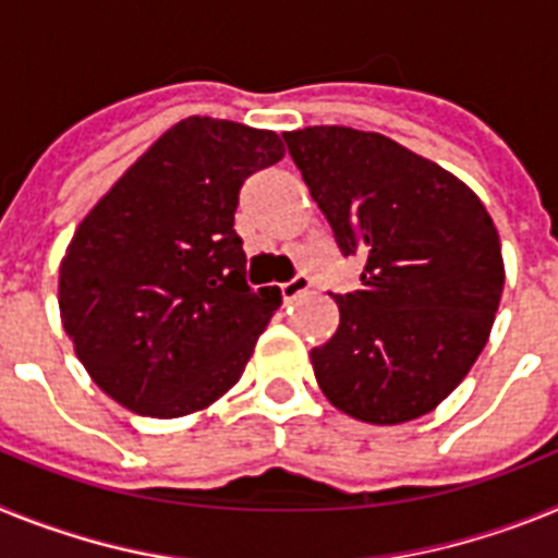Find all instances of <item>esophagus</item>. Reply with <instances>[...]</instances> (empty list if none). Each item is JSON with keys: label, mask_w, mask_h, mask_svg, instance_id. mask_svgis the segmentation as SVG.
Here are the masks:
<instances>
[{"label": "esophagus", "mask_w": 558, "mask_h": 558, "mask_svg": "<svg viewBox=\"0 0 558 558\" xmlns=\"http://www.w3.org/2000/svg\"><path fill=\"white\" fill-rule=\"evenodd\" d=\"M310 276H304V274H299V276H293V279H290V282H284V284H279V290H282V302L284 304H290L293 302V299H299V295H304L310 290Z\"/></svg>", "instance_id": "obj_1"}]
</instances>
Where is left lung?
I'll return each mask as SVG.
<instances>
[{
  "label": "left lung",
  "mask_w": 558,
  "mask_h": 558,
  "mask_svg": "<svg viewBox=\"0 0 558 558\" xmlns=\"http://www.w3.org/2000/svg\"><path fill=\"white\" fill-rule=\"evenodd\" d=\"M290 159L360 256V290L332 293L340 324L310 352L338 411L399 425L450 397L489 340L502 254L489 211L445 167L379 133L313 125L282 133Z\"/></svg>",
  "instance_id": "obj_1"
}]
</instances>
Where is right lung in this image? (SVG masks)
<instances>
[{
    "instance_id": "obj_1",
    "label": "right lung",
    "mask_w": 558,
    "mask_h": 558,
    "mask_svg": "<svg viewBox=\"0 0 558 558\" xmlns=\"http://www.w3.org/2000/svg\"><path fill=\"white\" fill-rule=\"evenodd\" d=\"M284 147L274 131L186 117L77 226L58 304L77 360L128 411L175 418L243 377L282 295L245 282L240 190Z\"/></svg>"
}]
</instances>
